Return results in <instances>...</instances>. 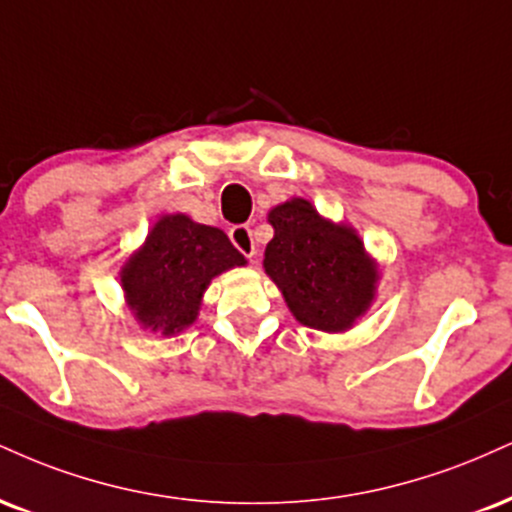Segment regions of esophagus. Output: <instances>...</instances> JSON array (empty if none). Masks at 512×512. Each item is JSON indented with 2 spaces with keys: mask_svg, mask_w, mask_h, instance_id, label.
Returning a JSON list of instances; mask_svg holds the SVG:
<instances>
[{
  "mask_svg": "<svg viewBox=\"0 0 512 512\" xmlns=\"http://www.w3.org/2000/svg\"><path fill=\"white\" fill-rule=\"evenodd\" d=\"M229 236H231V243L236 245V248L243 252L250 262H257L260 250H257V243H255V238H252L250 226H233Z\"/></svg>",
  "mask_w": 512,
  "mask_h": 512,
  "instance_id": "esophagus-1",
  "label": "esophagus"
}]
</instances>
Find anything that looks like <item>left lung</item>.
Segmentation results:
<instances>
[{"label": "left lung", "mask_w": 512, "mask_h": 512, "mask_svg": "<svg viewBox=\"0 0 512 512\" xmlns=\"http://www.w3.org/2000/svg\"><path fill=\"white\" fill-rule=\"evenodd\" d=\"M274 238L264 250V272L276 283L291 315L310 329L343 334L377 298L379 262L346 221H331L305 197L269 212Z\"/></svg>", "instance_id": "left-lung-1"}]
</instances>
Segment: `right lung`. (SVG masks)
Listing matches in <instances>:
<instances>
[{"instance_id": "add662e5", "label": "right lung", "mask_w": 512, "mask_h": 512, "mask_svg": "<svg viewBox=\"0 0 512 512\" xmlns=\"http://www.w3.org/2000/svg\"><path fill=\"white\" fill-rule=\"evenodd\" d=\"M245 264L221 229L162 214L121 264L123 300L140 329L171 338L195 324L212 279Z\"/></svg>"}]
</instances>
